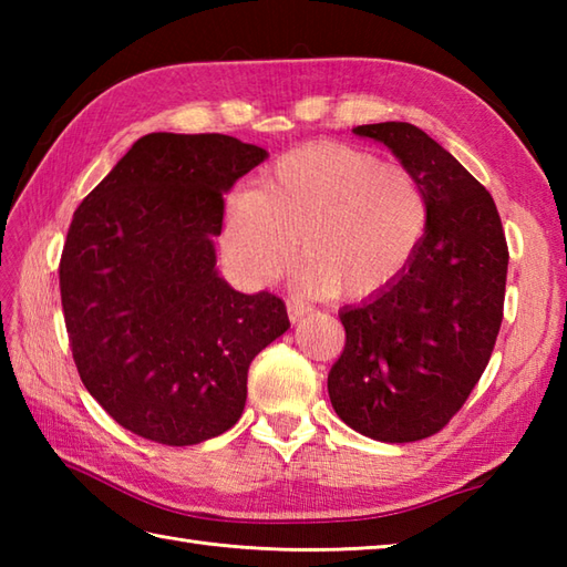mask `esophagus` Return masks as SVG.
<instances>
[{"label":"esophagus","instance_id":"1","mask_svg":"<svg viewBox=\"0 0 567 567\" xmlns=\"http://www.w3.org/2000/svg\"><path fill=\"white\" fill-rule=\"evenodd\" d=\"M309 311H311V307L307 302H302V299H290V302H287V315H290L292 323L302 321Z\"/></svg>","mask_w":567,"mask_h":567}]
</instances>
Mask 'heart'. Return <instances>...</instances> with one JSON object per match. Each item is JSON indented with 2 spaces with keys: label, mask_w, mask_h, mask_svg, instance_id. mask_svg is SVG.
<instances>
[{
  "label": "heart",
  "mask_w": 567,
  "mask_h": 567,
  "mask_svg": "<svg viewBox=\"0 0 567 567\" xmlns=\"http://www.w3.org/2000/svg\"><path fill=\"white\" fill-rule=\"evenodd\" d=\"M429 197L404 165L317 143L282 155L226 207L224 250L248 282L280 280L297 258L311 292L363 299L388 287L429 228Z\"/></svg>",
  "instance_id": "heart-1"
}]
</instances>
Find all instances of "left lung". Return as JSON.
<instances>
[{
	"instance_id": "8db88e82",
	"label": "left lung",
	"mask_w": 567,
	"mask_h": 567,
	"mask_svg": "<svg viewBox=\"0 0 567 567\" xmlns=\"http://www.w3.org/2000/svg\"><path fill=\"white\" fill-rule=\"evenodd\" d=\"M426 189L429 228L404 270L341 311L346 346L329 396L348 426L384 443L439 433L489 363L504 315L509 248L489 192L424 131L365 124Z\"/></svg>"
}]
</instances>
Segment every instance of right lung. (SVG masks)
Here are the masks:
<instances>
[{
  "mask_svg": "<svg viewBox=\"0 0 567 567\" xmlns=\"http://www.w3.org/2000/svg\"><path fill=\"white\" fill-rule=\"evenodd\" d=\"M268 153L224 134H148L72 216L60 302L72 360L116 424L195 445L244 414L248 368L290 329L272 292L216 275L224 192Z\"/></svg>",
  "mask_w": 567,
  "mask_h": 567,
  "instance_id": "right-lung-1",
  "label": "right lung"
}]
</instances>
